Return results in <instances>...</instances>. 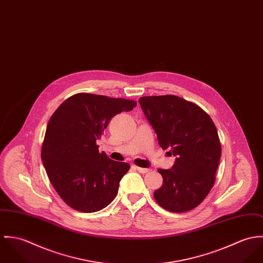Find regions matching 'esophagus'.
I'll return each instance as SVG.
<instances>
[{
	"label": "esophagus",
	"instance_id": "1",
	"mask_svg": "<svg viewBox=\"0 0 263 263\" xmlns=\"http://www.w3.org/2000/svg\"><path fill=\"white\" fill-rule=\"evenodd\" d=\"M136 170H137L139 173H141V174H146V173H148V172L151 171L150 168H144V167H139V166H136Z\"/></svg>",
	"mask_w": 263,
	"mask_h": 263
}]
</instances>
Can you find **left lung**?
<instances>
[{"label": "left lung", "instance_id": "obj_1", "mask_svg": "<svg viewBox=\"0 0 263 263\" xmlns=\"http://www.w3.org/2000/svg\"><path fill=\"white\" fill-rule=\"evenodd\" d=\"M159 145L176 156L171 170H158L161 187L154 199L163 209L183 213L201 204L215 183L221 143L211 117L198 105L174 95L139 99Z\"/></svg>", "mask_w": 263, "mask_h": 263}]
</instances>
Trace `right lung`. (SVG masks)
<instances>
[{
	"mask_svg": "<svg viewBox=\"0 0 263 263\" xmlns=\"http://www.w3.org/2000/svg\"><path fill=\"white\" fill-rule=\"evenodd\" d=\"M136 105L132 100L81 92L66 99L50 118L41 159L54 190L70 208L93 213L115 199L130 165L100 153L97 140L112 118Z\"/></svg>",
	"mask_w": 263,
	"mask_h": 263,
	"instance_id": "right-lung-1",
	"label": "right lung"
}]
</instances>
